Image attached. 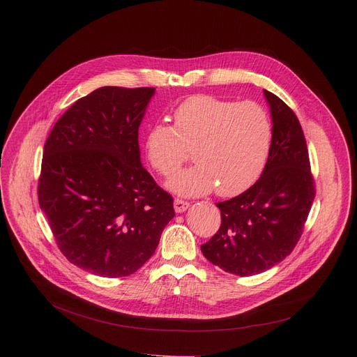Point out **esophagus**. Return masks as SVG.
<instances>
[{
  "mask_svg": "<svg viewBox=\"0 0 357 357\" xmlns=\"http://www.w3.org/2000/svg\"><path fill=\"white\" fill-rule=\"evenodd\" d=\"M174 208H175V211H176L178 214L185 213L186 210L190 208V202H186V201H183V199L176 198V199L174 201Z\"/></svg>",
  "mask_w": 357,
  "mask_h": 357,
  "instance_id": "34e87169",
  "label": "esophagus"
}]
</instances>
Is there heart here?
<instances>
[{"label":"heart","mask_w":357,"mask_h":357,"mask_svg":"<svg viewBox=\"0 0 357 357\" xmlns=\"http://www.w3.org/2000/svg\"><path fill=\"white\" fill-rule=\"evenodd\" d=\"M174 128L153 124L144 137L146 159L163 176L172 175L192 150L194 166L166 182L182 197H222L246 191L266 166L272 146V121L255 101L233 102L194 96L174 111Z\"/></svg>","instance_id":"1"}]
</instances>
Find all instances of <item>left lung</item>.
<instances>
[{"instance_id": "obj_1", "label": "left lung", "mask_w": 357, "mask_h": 357, "mask_svg": "<svg viewBox=\"0 0 357 357\" xmlns=\"http://www.w3.org/2000/svg\"><path fill=\"white\" fill-rule=\"evenodd\" d=\"M264 96L273 131L266 166L248 191L217 202L221 226L201 246L213 265L238 276L265 272L294 250L315 195L301 124L275 93Z\"/></svg>"}]
</instances>
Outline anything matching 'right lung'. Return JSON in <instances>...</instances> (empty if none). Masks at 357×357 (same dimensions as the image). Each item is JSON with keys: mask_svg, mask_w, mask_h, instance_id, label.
Returning a JSON list of instances; mask_svg holds the SVG:
<instances>
[{"mask_svg": "<svg viewBox=\"0 0 357 357\" xmlns=\"http://www.w3.org/2000/svg\"><path fill=\"white\" fill-rule=\"evenodd\" d=\"M155 88L102 86L79 98L45 143L39 204L70 264L135 273L175 217L174 198L140 160L139 127Z\"/></svg>", "mask_w": 357, "mask_h": 357, "instance_id": "obj_1", "label": "right lung"}]
</instances>
